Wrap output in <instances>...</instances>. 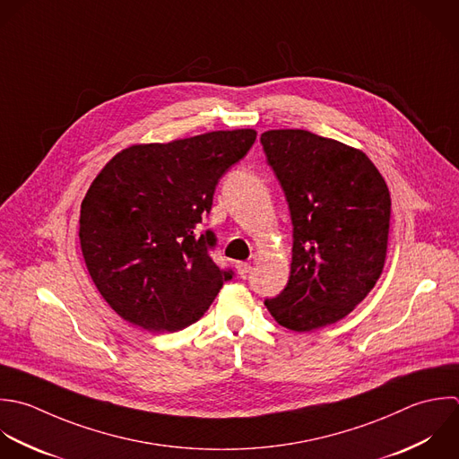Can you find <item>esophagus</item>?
<instances>
[{"mask_svg":"<svg viewBox=\"0 0 459 459\" xmlns=\"http://www.w3.org/2000/svg\"><path fill=\"white\" fill-rule=\"evenodd\" d=\"M250 270H252V266H250L248 263H243V261L236 263V272H238V275H241V277H247V275L250 273Z\"/></svg>","mask_w":459,"mask_h":459,"instance_id":"1","label":"esophagus"}]
</instances>
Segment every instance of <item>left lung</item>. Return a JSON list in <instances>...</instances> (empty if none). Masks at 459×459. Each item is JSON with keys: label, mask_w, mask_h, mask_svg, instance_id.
<instances>
[{"label": "left lung", "mask_w": 459, "mask_h": 459, "mask_svg": "<svg viewBox=\"0 0 459 459\" xmlns=\"http://www.w3.org/2000/svg\"><path fill=\"white\" fill-rule=\"evenodd\" d=\"M293 221L284 291L264 306L273 320L309 333L345 318L379 281L390 236L386 180L354 146L300 128L261 135Z\"/></svg>", "instance_id": "1"}]
</instances>
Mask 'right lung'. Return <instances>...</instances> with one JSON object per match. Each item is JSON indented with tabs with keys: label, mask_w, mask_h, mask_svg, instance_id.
Listing matches in <instances>:
<instances>
[{
	"label": "right lung",
	"mask_w": 459,
	"mask_h": 459,
	"mask_svg": "<svg viewBox=\"0 0 459 459\" xmlns=\"http://www.w3.org/2000/svg\"><path fill=\"white\" fill-rule=\"evenodd\" d=\"M254 128L132 144L91 182L80 205V248L103 300L150 333H175L209 309L223 282L198 234L220 177L254 144Z\"/></svg>",
	"instance_id": "obj_1"
}]
</instances>
